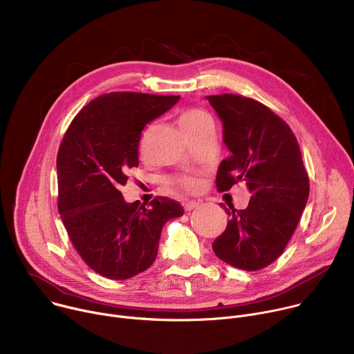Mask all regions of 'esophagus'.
I'll use <instances>...</instances> for the list:
<instances>
[{"label":"esophagus","mask_w":354,"mask_h":354,"mask_svg":"<svg viewBox=\"0 0 354 354\" xmlns=\"http://www.w3.org/2000/svg\"><path fill=\"white\" fill-rule=\"evenodd\" d=\"M183 207H185L186 212H192V210H194V209L198 207V201H193V200H192V201H185Z\"/></svg>","instance_id":"1"}]
</instances>
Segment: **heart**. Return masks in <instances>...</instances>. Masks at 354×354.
Segmentation results:
<instances>
[{
    "mask_svg": "<svg viewBox=\"0 0 354 354\" xmlns=\"http://www.w3.org/2000/svg\"><path fill=\"white\" fill-rule=\"evenodd\" d=\"M206 122H212V118L206 112L200 111V109H187V111H183L179 115V124H180L182 130L186 134L193 131V130H197L200 126H203ZM176 182L180 187H183L187 192H196L200 187V182L197 179L189 178V176L180 178Z\"/></svg>",
    "mask_w": 354,
    "mask_h": 354,
    "instance_id": "heart-1",
    "label": "heart"
}]
</instances>
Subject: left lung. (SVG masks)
I'll return each mask as SVG.
<instances>
[{
  "mask_svg": "<svg viewBox=\"0 0 354 354\" xmlns=\"http://www.w3.org/2000/svg\"><path fill=\"white\" fill-rule=\"evenodd\" d=\"M206 99L231 153L218 167L217 190L243 182L250 193L246 209L224 206L230 220L213 250L234 268L259 270L283 254L307 206L310 180L299 145L288 124L258 100L232 93Z\"/></svg>",
  "mask_w": 354,
  "mask_h": 354,
  "instance_id": "8db88e82",
  "label": "left lung"
}]
</instances>
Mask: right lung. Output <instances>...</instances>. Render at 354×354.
<instances>
[{"label":"right lung","instance_id":"1","mask_svg":"<svg viewBox=\"0 0 354 354\" xmlns=\"http://www.w3.org/2000/svg\"><path fill=\"white\" fill-rule=\"evenodd\" d=\"M180 96L109 92L74 118L57 154L59 213L84 262L100 276L126 280L154 263L162 227L183 216L178 201L156 197L149 209L127 203L120 186L138 167L149 122Z\"/></svg>","mask_w":354,"mask_h":354}]
</instances>
